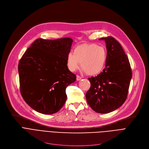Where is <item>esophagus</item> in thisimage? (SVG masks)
Listing matches in <instances>:
<instances>
[{"mask_svg": "<svg viewBox=\"0 0 149 149\" xmlns=\"http://www.w3.org/2000/svg\"><path fill=\"white\" fill-rule=\"evenodd\" d=\"M81 79H82V78H81L80 76L77 75V81H79V80H81Z\"/></svg>", "mask_w": 149, "mask_h": 149, "instance_id": "esophagus-1", "label": "esophagus"}]
</instances>
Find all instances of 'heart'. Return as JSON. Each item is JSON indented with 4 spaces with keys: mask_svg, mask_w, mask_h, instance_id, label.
Instances as JSON below:
<instances>
[{
    "mask_svg": "<svg viewBox=\"0 0 149 149\" xmlns=\"http://www.w3.org/2000/svg\"><path fill=\"white\" fill-rule=\"evenodd\" d=\"M107 60L106 48L97 44H84L77 46L74 54L69 53L66 64L70 71L74 72L81 66L87 74H100L105 68Z\"/></svg>",
    "mask_w": 149,
    "mask_h": 149,
    "instance_id": "b5f03b06",
    "label": "heart"
}]
</instances>
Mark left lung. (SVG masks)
I'll use <instances>...</instances> for the list:
<instances>
[{
  "instance_id": "left-lung-1",
  "label": "left lung",
  "mask_w": 149,
  "mask_h": 149,
  "mask_svg": "<svg viewBox=\"0 0 149 149\" xmlns=\"http://www.w3.org/2000/svg\"><path fill=\"white\" fill-rule=\"evenodd\" d=\"M99 40H104L106 45V68L97 76L89 78L91 88L86 98L93 111L107 113L125 102L132 74L129 58L120 43L111 36Z\"/></svg>"
}]
</instances>
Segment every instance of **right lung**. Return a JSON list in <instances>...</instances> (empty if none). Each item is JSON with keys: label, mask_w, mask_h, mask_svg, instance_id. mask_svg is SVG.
I'll use <instances>...</instances> for the list:
<instances>
[{"label": "right lung", "mask_w": 149, "mask_h": 149, "mask_svg": "<svg viewBox=\"0 0 149 149\" xmlns=\"http://www.w3.org/2000/svg\"><path fill=\"white\" fill-rule=\"evenodd\" d=\"M73 40L70 38H38L23 54L18 70L21 95L36 111L57 112L66 102V88L75 81L66 58Z\"/></svg>", "instance_id": "right-lung-1"}]
</instances>
